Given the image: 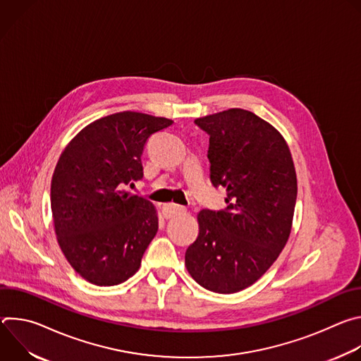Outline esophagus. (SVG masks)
<instances>
[{
    "label": "esophagus",
    "instance_id": "1",
    "mask_svg": "<svg viewBox=\"0 0 361 361\" xmlns=\"http://www.w3.org/2000/svg\"><path fill=\"white\" fill-rule=\"evenodd\" d=\"M183 213H185V207H183V205H178V204H174V202H169L163 207V214L166 219H173Z\"/></svg>",
    "mask_w": 361,
    "mask_h": 361
}]
</instances>
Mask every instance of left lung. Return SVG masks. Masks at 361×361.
Instances as JSON below:
<instances>
[{
	"instance_id": "left-lung-1",
	"label": "left lung",
	"mask_w": 361,
	"mask_h": 361,
	"mask_svg": "<svg viewBox=\"0 0 361 361\" xmlns=\"http://www.w3.org/2000/svg\"><path fill=\"white\" fill-rule=\"evenodd\" d=\"M194 123L210 135V178L226 187L228 205L198 213L185 267L201 287L231 294L259 280L284 248L297 198L295 169L283 135L251 111L230 109Z\"/></svg>"
}]
</instances>
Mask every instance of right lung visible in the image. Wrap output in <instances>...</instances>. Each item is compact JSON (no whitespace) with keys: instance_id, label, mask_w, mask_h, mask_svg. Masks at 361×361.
<instances>
[{"instance_id":"right-lung-1","label":"right lung","mask_w":361,"mask_h":361,"mask_svg":"<svg viewBox=\"0 0 361 361\" xmlns=\"http://www.w3.org/2000/svg\"><path fill=\"white\" fill-rule=\"evenodd\" d=\"M173 120L123 111L84 127L64 148L51 180V212L61 251L95 286L134 276L157 234L152 202L126 191L142 178L147 140Z\"/></svg>"}]
</instances>
